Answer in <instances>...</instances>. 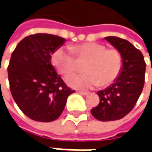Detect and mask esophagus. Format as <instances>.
<instances>
[{
	"mask_svg": "<svg viewBox=\"0 0 152 152\" xmlns=\"http://www.w3.org/2000/svg\"><path fill=\"white\" fill-rule=\"evenodd\" d=\"M78 93H80L81 95H84V96H86V95H87L89 92H86V91H78Z\"/></svg>",
	"mask_w": 152,
	"mask_h": 152,
	"instance_id": "obj_1",
	"label": "esophagus"
}]
</instances>
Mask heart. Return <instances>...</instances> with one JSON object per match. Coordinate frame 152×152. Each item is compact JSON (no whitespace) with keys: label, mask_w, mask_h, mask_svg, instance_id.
<instances>
[{"label":"heart","mask_w":152,"mask_h":152,"mask_svg":"<svg viewBox=\"0 0 152 152\" xmlns=\"http://www.w3.org/2000/svg\"><path fill=\"white\" fill-rule=\"evenodd\" d=\"M71 50L60 47L52 53L51 62L62 75H68L79 69V62L86 63V72L70 75L66 81L70 86L86 89L92 86H106L118 79L123 70L124 59L116 48H107L99 43H83Z\"/></svg>","instance_id":"1"}]
</instances>
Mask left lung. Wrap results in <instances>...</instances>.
Here are the masks:
<instances>
[{
	"instance_id": "1",
	"label": "left lung",
	"mask_w": 152,
	"mask_h": 152,
	"mask_svg": "<svg viewBox=\"0 0 152 152\" xmlns=\"http://www.w3.org/2000/svg\"><path fill=\"white\" fill-rule=\"evenodd\" d=\"M105 39L121 52L123 70L111 86L97 92L100 102L91 113L100 121H113L124 118L136 104L144 87L146 64L142 53L127 40L114 36Z\"/></svg>"
}]
</instances>
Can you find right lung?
I'll return each mask as SVG.
<instances>
[{
  "mask_svg": "<svg viewBox=\"0 0 152 152\" xmlns=\"http://www.w3.org/2000/svg\"><path fill=\"white\" fill-rule=\"evenodd\" d=\"M65 39L48 34L21 40L7 67L10 91L21 111L33 120L51 122L62 113L69 95L75 92L51 64V55Z\"/></svg>",
  "mask_w": 152,
  "mask_h": 152,
  "instance_id": "right-lung-1",
  "label": "right lung"
}]
</instances>
